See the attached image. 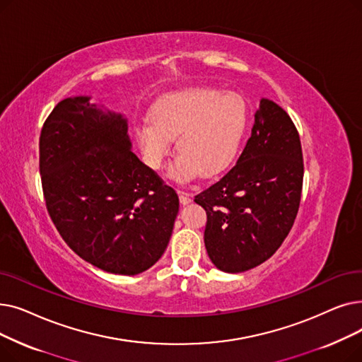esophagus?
<instances>
[{
  "label": "esophagus",
  "instance_id": "esophagus-1",
  "mask_svg": "<svg viewBox=\"0 0 362 362\" xmlns=\"http://www.w3.org/2000/svg\"><path fill=\"white\" fill-rule=\"evenodd\" d=\"M180 203H181L182 206H185V204H188V203H192V197L188 196L187 193L180 192Z\"/></svg>",
  "mask_w": 362,
  "mask_h": 362
}]
</instances>
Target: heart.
Listing matches in <instances>:
<instances>
[{
	"instance_id": "1",
	"label": "heart",
	"mask_w": 362,
	"mask_h": 362,
	"mask_svg": "<svg viewBox=\"0 0 362 362\" xmlns=\"http://www.w3.org/2000/svg\"><path fill=\"white\" fill-rule=\"evenodd\" d=\"M151 120L135 127V140L146 165L160 170L175 140L178 158L169 169L177 182L200 174L214 177L235 158L247 125L243 98L212 88H190L162 97Z\"/></svg>"
}]
</instances>
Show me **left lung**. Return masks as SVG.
Returning a JSON list of instances; mask_svg holds the SVG:
<instances>
[{
	"mask_svg": "<svg viewBox=\"0 0 362 362\" xmlns=\"http://www.w3.org/2000/svg\"><path fill=\"white\" fill-rule=\"evenodd\" d=\"M303 181L300 139L277 103L262 98L234 168L194 197L208 215L204 246L223 272H243L275 253L296 219Z\"/></svg>",
	"mask_w": 362,
	"mask_h": 362,
	"instance_id": "1",
	"label": "left lung"
}]
</instances>
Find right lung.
I'll list each match as a JSON object with an SVG mask.
<instances>
[{"mask_svg":"<svg viewBox=\"0 0 362 362\" xmlns=\"http://www.w3.org/2000/svg\"><path fill=\"white\" fill-rule=\"evenodd\" d=\"M40 174L51 221L83 261L135 275L160 259L180 200L132 153L122 115L62 100L41 129Z\"/></svg>","mask_w":362,"mask_h":362,"instance_id":"right-lung-1","label":"right lung"}]
</instances>
